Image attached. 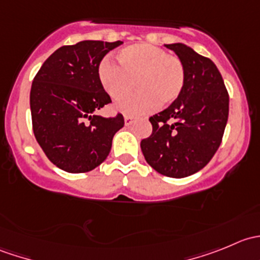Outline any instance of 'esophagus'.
<instances>
[{"label": "esophagus", "instance_id": "34e87169", "mask_svg": "<svg viewBox=\"0 0 260 260\" xmlns=\"http://www.w3.org/2000/svg\"><path fill=\"white\" fill-rule=\"evenodd\" d=\"M135 122V118H132V117H129V115H124V124L127 125H131L132 124V123Z\"/></svg>", "mask_w": 260, "mask_h": 260}]
</instances>
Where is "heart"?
<instances>
[{"label": "heart", "mask_w": 260, "mask_h": 260, "mask_svg": "<svg viewBox=\"0 0 260 260\" xmlns=\"http://www.w3.org/2000/svg\"><path fill=\"white\" fill-rule=\"evenodd\" d=\"M115 64L106 57L98 65V79L113 101L122 99L136 86L137 90L117 104L128 115L146 114L157 106L176 101L182 91L186 72L180 57L151 44L141 43L122 49Z\"/></svg>", "instance_id": "heart-1"}]
</instances>
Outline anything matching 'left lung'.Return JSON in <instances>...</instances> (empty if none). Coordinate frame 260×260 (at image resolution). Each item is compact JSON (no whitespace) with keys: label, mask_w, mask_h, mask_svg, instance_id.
<instances>
[{"label":"left lung","mask_w":260,"mask_h":260,"mask_svg":"<svg viewBox=\"0 0 260 260\" xmlns=\"http://www.w3.org/2000/svg\"><path fill=\"white\" fill-rule=\"evenodd\" d=\"M186 72L179 98L152 115V135L141 141L147 164L165 176L181 179L200 171L221 143L229 115V94L209 57L185 44H167Z\"/></svg>","instance_id":"1"}]
</instances>
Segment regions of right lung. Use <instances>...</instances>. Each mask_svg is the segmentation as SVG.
I'll list each match as a JSON object with an SVG mask.
<instances>
[{
	"label": "right lung",
	"mask_w": 260,
	"mask_h": 260,
	"mask_svg": "<svg viewBox=\"0 0 260 260\" xmlns=\"http://www.w3.org/2000/svg\"><path fill=\"white\" fill-rule=\"evenodd\" d=\"M122 41L85 40L59 48L35 75L30 91L32 129L46 157L70 174L98 167L124 125L120 113L94 112L112 103L98 79V65Z\"/></svg>",
	"instance_id": "1"
}]
</instances>
